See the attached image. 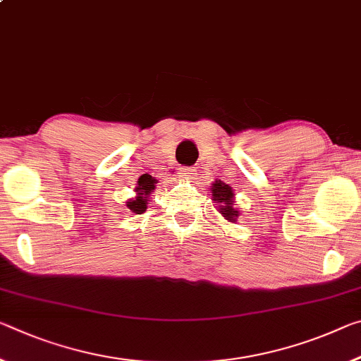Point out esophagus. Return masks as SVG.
Returning <instances> with one entry per match:
<instances>
[{"label":"esophagus","mask_w":361,"mask_h":361,"mask_svg":"<svg viewBox=\"0 0 361 361\" xmlns=\"http://www.w3.org/2000/svg\"><path fill=\"white\" fill-rule=\"evenodd\" d=\"M196 171H197V170L194 169V167H183V169H180V176H181V178L191 180V178H194V176L197 175Z\"/></svg>","instance_id":"1"}]
</instances>
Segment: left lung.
Segmentation results:
<instances>
[{"label": "left lung", "mask_w": 361, "mask_h": 361, "mask_svg": "<svg viewBox=\"0 0 361 361\" xmlns=\"http://www.w3.org/2000/svg\"><path fill=\"white\" fill-rule=\"evenodd\" d=\"M212 196H214V201L220 205V214L225 216L228 221H236L239 216L238 209L233 207L234 204V192L231 186L225 185L223 181H215L212 185Z\"/></svg>", "instance_id": "8db88e82"}]
</instances>
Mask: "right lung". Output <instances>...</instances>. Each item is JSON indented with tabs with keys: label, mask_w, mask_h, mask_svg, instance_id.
Returning a JSON list of instances; mask_svg holds the SVG:
<instances>
[{
	"label": "right lung",
	"mask_w": 361,
	"mask_h": 361,
	"mask_svg": "<svg viewBox=\"0 0 361 361\" xmlns=\"http://www.w3.org/2000/svg\"><path fill=\"white\" fill-rule=\"evenodd\" d=\"M154 188H156V180H152L151 176L141 178L135 190L138 196L128 201L127 207L133 212V214H141V212H145L147 207V197H149V194L154 191Z\"/></svg>",
	"instance_id": "obj_1"
}]
</instances>
